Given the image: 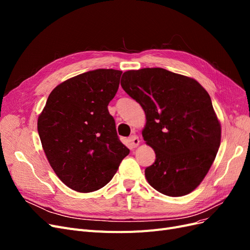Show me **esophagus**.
I'll return each instance as SVG.
<instances>
[{"label":"esophagus","instance_id":"esophagus-1","mask_svg":"<svg viewBox=\"0 0 250 250\" xmlns=\"http://www.w3.org/2000/svg\"><path fill=\"white\" fill-rule=\"evenodd\" d=\"M128 142H129V145H130L132 148H135V147L139 146L140 139H139L138 135L133 134V135H131V137H130L129 139H128Z\"/></svg>","mask_w":250,"mask_h":250}]
</instances>
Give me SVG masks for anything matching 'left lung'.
Instances as JSON below:
<instances>
[{
    "instance_id": "8db88e82",
    "label": "left lung",
    "mask_w": 250,
    "mask_h": 250,
    "mask_svg": "<svg viewBox=\"0 0 250 250\" xmlns=\"http://www.w3.org/2000/svg\"><path fill=\"white\" fill-rule=\"evenodd\" d=\"M121 85L145 111L142 134L156 156L145 170L149 185L171 197L194 191L221 141V125L207 90L195 79L162 67L127 71Z\"/></svg>"
}]
</instances>
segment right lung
Instances as JSON below:
<instances>
[{"mask_svg":"<svg viewBox=\"0 0 250 250\" xmlns=\"http://www.w3.org/2000/svg\"><path fill=\"white\" fill-rule=\"evenodd\" d=\"M121 75L98 69L63 81L52 90L39 117L37 130L51 167L74 191L103 188L129 154L107 108Z\"/></svg>","mask_w":250,"mask_h":250,"instance_id":"obj_1","label":"right lung"}]
</instances>
